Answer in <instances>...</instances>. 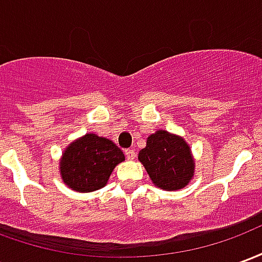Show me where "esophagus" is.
Here are the masks:
<instances>
[{
  "instance_id": "34e87169",
  "label": "esophagus",
  "mask_w": 262,
  "mask_h": 262,
  "mask_svg": "<svg viewBox=\"0 0 262 262\" xmlns=\"http://www.w3.org/2000/svg\"><path fill=\"white\" fill-rule=\"evenodd\" d=\"M125 154H126V159L127 160L136 159V151H135L133 148H127V150H125Z\"/></svg>"
}]
</instances>
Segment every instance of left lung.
I'll list each match as a JSON object with an SVG mask.
<instances>
[{"label":"left lung","instance_id":"obj_1","mask_svg":"<svg viewBox=\"0 0 262 262\" xmlns=\"http://www.w3.org/2000/svg\"><path fill=\"white\" fill-rule=\"evenodd\" d=\"M139 160L156 187L177 191L188 185L193 177V160L184 139L165 130L148 136Z\"/></svg>","mask_w":262,"mask_h":262}]
</instances>
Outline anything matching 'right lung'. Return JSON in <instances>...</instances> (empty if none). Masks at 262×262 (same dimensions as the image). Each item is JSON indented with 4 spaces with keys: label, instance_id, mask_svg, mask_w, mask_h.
<instances>
[{
    "label": "right lung",
    "instance_id": "1",
    "mask_svg": "<svg viewBox=\"0 0 262 262\" xmlns=\"http://www.w3.org/2000/svg\"><path fill=\"white\" fill-rule=\"evenodd\" d=\"M125 160L123 151L112 140L88 133L71 143L60 163L66 185L78 192L102 188L116 165Z\"/></svg>",
    "mask_w": 262,
    "mask_h": 262
}]
</instances>
